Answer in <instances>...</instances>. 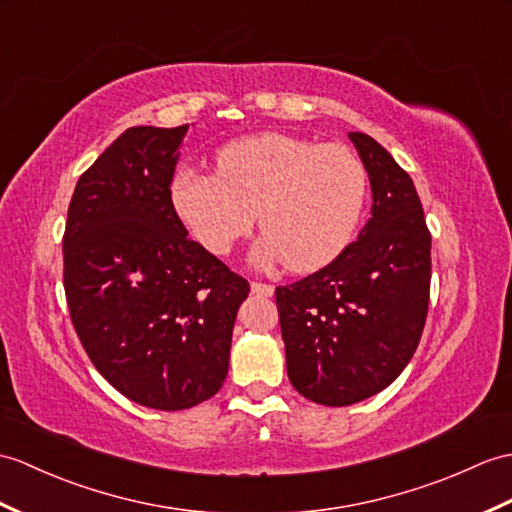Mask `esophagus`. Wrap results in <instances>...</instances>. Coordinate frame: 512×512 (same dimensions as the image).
<instances>
[{"instance_id": "34e87169", "label": "esophagus", "mask_w": 512, "mask_h": 512, "mask_svg": "<svg viewBox=\"0 0 512 512\" xmlns=\"http://www.w3.org/2000/svg\"><path fill=\"white\" fill-rule=\"evenodd\" d=\"M251 290L257 296H272V292H275V288H272L270 283H261V281H253L251 283Z\"/></svg>"}]
</instances>
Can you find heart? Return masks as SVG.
Here are the masks:
<instances>
[{
  "mask_svg": "<svg viewBox=\"0 0 512 512\" xmlns=\"http://www.w3.org/2000/svg\"><path fill=\"white\" fill-rule=\"evenodd\" d=\"M216 170L183 168L172 181L178 218L209 253L229 255L257 218V259L294 272L329 264L353 240L368 178L351 148L264 133L220 148Z\"/></svg>",
  "mask_w": 512,
  "mask_h": 512,
  "instance_id": "b5f03b06",
  "label": "heart"
}]
</instances>
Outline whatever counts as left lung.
Instances as JSON below:
<instances>
[{
  "instance_id": "obj_1",
  "label": "left lung",
  "mask_w": 512,
  "mask_h": 512,
  "mask_svg": "<svg viewBox=\"0 0 512 512\" xmlns=\"http://www.w3.org/2000/svg\"><path fill=\"white\" fill-rule=\"evenodd\" d=\"M373 189L358 240L314 275L275 290L292 386L320 406H351L395 382L419 347L432 235L412 178L364 133H349Z\"/></svg>"
}]
</instances>
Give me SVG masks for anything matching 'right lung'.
<instances>
[{
  "label": "right lung",
  "instance_id": "right-lung-1",
  "mask_svg": "<svg viewBox=\"0 0 512 512\" xmlns=\"http://www.w3.org/2000/svg\"><path fill=\"white\" fill-rule=\"evenodd\" d=\"M187 126H135L78 178L63 235L71 323L113 388L187 410L222 388L251 285L187 235L172 176Z\"/></svg>",
  "mask_w": 512,
  "mask_h": 512
}]
</instances>
